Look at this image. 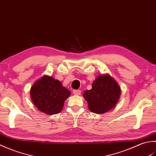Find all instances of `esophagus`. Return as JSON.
<instances>
[{
	"label": "esophagus",
	"instance_id": "esophagus-1",
	"mask_svg": "<svg viewBox=\"0 0 156 156\" xmlns=\"http://www.w3.org/2000/svg\"><path fill=\"white\" fill-rule=\"evenodd\" d=\"M73 93L75 95H80L81 93V91L80 90H73Z\"/></svg>",
	"mask_w": 156,
	"mask_h": 156
}]
</instances>
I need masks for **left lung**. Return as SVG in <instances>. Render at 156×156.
Here are the masks:
<instances>
[{
	"label": "left lung",
	"instance_id": "left-lung-1",
	"mask_svg": "<svg viewBox=\"0 0 156 156\" xmlns=\"http://www.w3.org/2000/svg\"><path fill=\"white\" fill-rule=\"evenodd\" d=\"M121 94V87L117 82L108 74H105L96 78L90 90L84 92L83 97L91 112L103 114L115 107Z\"/></svg>",
	"mask_w": 156,
	"mask_h": 156
}]
</instances>
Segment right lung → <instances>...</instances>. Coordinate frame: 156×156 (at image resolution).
<instances>
[{"instance_id":"1","label":"right lung","mask_w":156,"mask_h":156,"mask_svg":"<svg viewBox=\"0 0 156 156\" xmlns=\"http://www.w3.org/2000/svg\"><path fill=\"white\" fill-rule=\"evenodd\" d=\"M70 94V91L63 87L61 82L48 75L36 80L30 90L31 98L36 108L49 115L61 112Z\"/></svg>"}]
</instances>
